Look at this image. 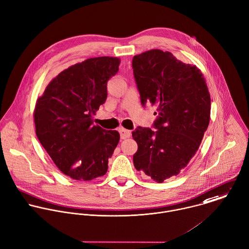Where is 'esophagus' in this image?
Returning <instances> with one entry per match:
<instances>
[{
    "label": "esophagus",
    "mask_w": 249,
    "mask_h": 249,
    "mask_svg": "<svg viewBox=\"0 0 249 249\" xmlns=\"http://www.w3.org/2000/svg\"><path fill=\"white\" fill-rule=\"evenodd\" d=\"M119 133H120V138H121L122 140L128 139V138H130V137H131V135H132L131 131L126 130V129H124V128L119 129Z\"/></svg>",
    "instance_id": "1"
}]
</instances>
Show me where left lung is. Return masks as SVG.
Wrapping results in <instances>:
<instances>
[{"label":"left lung","instance_id":"8db88e82","mask_svg":"<svg viewBox=\"0 0 249 249\" xmlns=\"http://www.w3.org/2000/svg\"><path fill=\"white\" fill-rule=\"evenodd\" d=\"M142 107H157L152 128L138 127L134 166L157 182L178 176L197 152L211 117V95L196 66L152 49L132 62Z\"/></svg>","mask_w":249,"mask_h":249}]
</instances>
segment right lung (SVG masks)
Returning <instances> with one entry per match:
<instances>
[{
	"mask_svg": "<svg viewBox=\"0 0 249 249\" xmlns=\"http://www.w3.org/2000/svg\"><path fill=\"white\" fill-rule=\"evenodd\" d=\"M113 57L90 58L60 72L36 101V137L58 169L75 180L104 176L118 144L117 131L93 124L107 96V83L119 70Z\"/></svg>",
	"mask_w": 249,
	"mask_h": 249,
	"instance_id": "obj_1",
	"label": "right lung"
}]
</instances>
